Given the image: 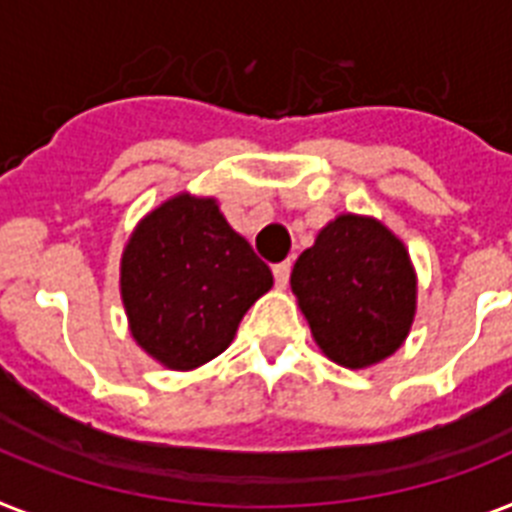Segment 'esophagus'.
Instances as JSON below:
<instances>
[{
  "label": "esophagus",
  "mask_w": 512,
  "mask_h": 512,
  "mask_svg": "<svg viewBox=\"0 0 512 512\" xmlns=\"http://www.w3.org/2000/svg\"><path fill=\"white\" fill-rule=\"evenodd\" d=\"M289 273H292V263H289V260L273 265V278H276V286H281V289H284V286L289 284Z\"/></svg>",
  "instance_id": "1"
}]
</instances>
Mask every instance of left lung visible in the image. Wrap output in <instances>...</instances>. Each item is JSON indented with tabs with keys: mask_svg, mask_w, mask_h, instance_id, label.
<instances>
[{
	"mask_svg": "<svg viewBox=\"0 0 512 512\" xmlns=\"http://www.w3.org/2000/svg\"><path fill=\"white\" fill-rule=\"evenodd\" d=\"M292 292L323 355L368 368L410 334L418 284L405 244L376 218L347 213L297 257Z\"/></svg>",
	"mask_w": 512,
	"mask_h": 512,
	"instance_id": "8db88e82",
	"label": "left lung"
}]
</instances>
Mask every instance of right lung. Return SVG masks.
Masks as SVG:
<instances>
[{
    "label": "right lung",
    "mask_w": 512,
    "mask_h": 512,
    "mask_svg": "<svg viewBox=\"0 0 512 512\" xmlns=\"http://www.w3.org/2000/svg\"><path fill=\"white\" fill-rule=\"evenodd\" d=\"M273 273L213 197L176 194L141 220L120 260V297L141 350L173 371L210 363L234 342Z\"/></svg>",
    "instance_id": "right-lung-1"
}]
</instances>
